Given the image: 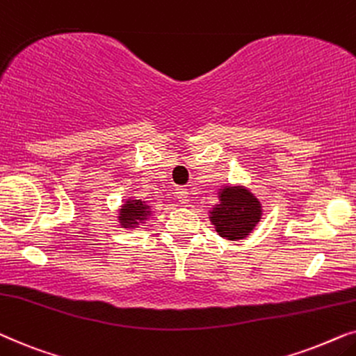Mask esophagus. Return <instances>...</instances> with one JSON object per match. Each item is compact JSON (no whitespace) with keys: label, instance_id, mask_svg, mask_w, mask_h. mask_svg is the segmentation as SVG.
Wrapping results in <instances>:
<instances>
[{"label":"esophagus","instance_id":"obj_1","mask_svg":"<svg viewBox=\"0 0 356 356\" xmlns=\"http://www.w3.org/2000/svg\"><path fill=\"white\" fill-rule=\"evenodd\" d=\"M175 195H177L179 202H182V203H188V202H191V193H188L187 188L177 187V188H175Z\"/></svg>","mask_w":356,"mask_h":356}]
</instances>
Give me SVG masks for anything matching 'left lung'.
<instances>
[{"mask_svg":"<svg viewBox=\"0 0 356 356\" xmlns=\"http://www.w3.org/2000/svg\"><path fill=\"white\" fill-rule=\"evenodd\" d=\"M218 202L210 210L216 233L227 241L248 238L262 220V203L244 186H225L218 191Z\"/></svg>","mask_w":356,"mask_h":356,"instance_id":"left-lung-1","label":"left lung"}]
</instances>
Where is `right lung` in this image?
Instances as JSON below:
<instances>
[{"mask_svg":"<svg viewBox=\"0 0 356 356\" xmlns=\"http://www.w3.org/2000/svg\"><path fill=\"white\" fill-rule=\"evenodd\" d=\"M151 215H153V208H151L149 202L130 197L123 202L120 210H118V222H120L122 227L134 229V227H138V225L148 220Z\"/></svg>","mask_w":356,"mask_h":356,"instance_id":"obj_1","label":"right lung"}]
</instances>
